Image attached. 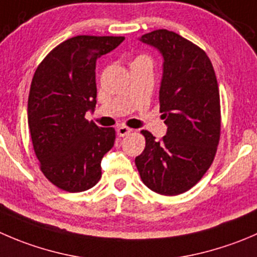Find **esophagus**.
<instances>
[{
  "mask_svg": "<svg viewBox=\"0 0 257 257\" xmlns=\"http://www.w3.org/2000/svg\"><path fill=\"white\" fill-rule=\"evenodd\" d=\"M116 132H118L119 137H125V136H128V134H131L132 132H133V129L128 128V126H125V125H121V126H119L118 131Z\"/></svg>",
  "mask_w": 257,
  "mask_h": 257,
  "instance_id": "esophagus-1",
  "label": "esophagus"
}]
</instances>
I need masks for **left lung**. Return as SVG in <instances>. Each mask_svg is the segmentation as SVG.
<instances>
[{
    "mask_svg": "<svg viewBox=\"0 0 257 257\" xmlns=\"http://www.w3.org/2000/svg\"><path fill=\"white\" fill-rule=\"evenodd\" d=\"M139 40L163 56L159 110L167 133L156 141L142 131L146 148L136 166L149 189L181 195L202 178L216 156L221 132L217 79L206 52L181 35L156 30Z\"/></svg>",
    "mask_w": 257,
    "mask_h": 257,
    "instance_id": "left-lung-1",
    "label": "left lung"
}]
</instances>
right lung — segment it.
I'll list each match as a JSON object with an SVG mask.
<instances>
[{
    "instance_id": "obj_1",
    "label": "right lung",
    "mask_w": 257,
    "mask_h": 257,
    "mask_svg": "<svg viewBox=\"0 0 257 257\" xmlns=\"http://www.w3.org/2000/svg\"><path fill=\"white\" fill-rule=\"evenodd\" d=\"M123 40L71 37L50 51L35 71L27 103L32 146L42 173L64 191L95 186L101 159L114 146V128H100L85 114L96 104V60Z\"/></svg>"
}]
</instances>
